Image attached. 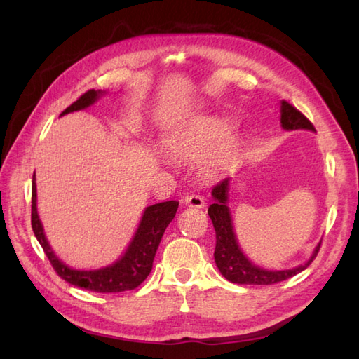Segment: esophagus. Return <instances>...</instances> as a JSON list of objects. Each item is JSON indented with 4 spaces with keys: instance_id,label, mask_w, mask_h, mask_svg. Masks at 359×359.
<instances>
[{
    "instance_id": "esophagus-1",
    "label": "esophagus",
    "mask_w": 359,
    "mask_h": 359,
    "mask_svg": "<svg viewBox=\"0 0 359 359\" xmlns=\"http://www.w3.org/2000/svg\"><path fill=\"white\" fill-rule=\"evenodd\" d=\"M184 203L191 208H203L205 201L201 194H188L184 197Z\"/></svg>"
}]
</instances>
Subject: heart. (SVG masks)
Segmentation results:
<instances>
[{
  "mask_svg": "<svg viewBox=\"0 0 359 359\" xmlns=\"http://www.w3.org/2000/svg\"><path fill=\"white\" fill-rule=\"evenodd\" d=\"M233 123L222 117L191 120L174 131L165 142L168 156L179 162L199 160V171L205 179H217L238 165L242 152L239 137L230 135Z\"/></svg>",
  "mask_w": 359,
  "mask_h": 359,
  "instance_id": "heart-1",
  "label": "heart"
}]
</instances>
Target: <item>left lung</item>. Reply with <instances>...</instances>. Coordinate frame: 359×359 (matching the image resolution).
<instances>
[{
  "instance_id": "1",
  "label": "left lung",
  "mask_w": 359,
  "mask_h": 359,
  "mask_svg": "<svg viewBox=\"0 0 359 359\" xmlns=\"http://www.w3.org/2000/svg\"><path fill=\"white\" fill-rule=\"evenodd\" d=\"M280 125L282 128L287 129V131H293V129H310V131H315L313 123H311L301 111H297L293 104H290L285 100H282L280 103ZM228 184H230V179H224L222 182H219L217 185H215L211 193L212 197H215V203H211L208 208V216L216 230L215 261L219 271L222 273V276L233 282V284L271 285L292 278L294 274L301 273L302 270H306L316 257L319 248H321V242L318 243L315 253L310 257L309 262L296 266V269L292 270H264L261 266L251 264L248 259L243 256L238 245V241H236V234L233 231L230 210L226 207Z\"/></svg>"
}]
</instances>
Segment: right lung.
Returning a JSON list of instances; mask_svg holds the SVG:
<instances>
[{"mask_svg":"<svg viewBox=\"0 0 359 359\" xmlns=\"http://www.w3.org/2000/svg\"><path fill=\"white\" fill-rule=\"evenodd\" d=\"M100 95V90L89 89L88 93L80 95L69 108H66L62 112V116H65L67 112L88 108V106L93 104ZM177 201H168L148 207L143 212L140 225L137 228L134 239L129 243L126 253L121 256L116 264L94 271L74 270L53 255L48 241H46L43 225L36 212L35 174L32 180V216H30L32 220H30V222H32L35 238L40 242V245L43 247L46 256H48L50 265L53 266V270H55L60 278L69 282L71 285L90 290V292L120 293L137 288L148 278V274L152 270V262H154L158 243L162 241V236L166 230V226L171 224L175 212H177Z\"/></svg>","mask_w":359,"mask_h":359,"instance_id":"1","label":"right lung"}]
</instances>
